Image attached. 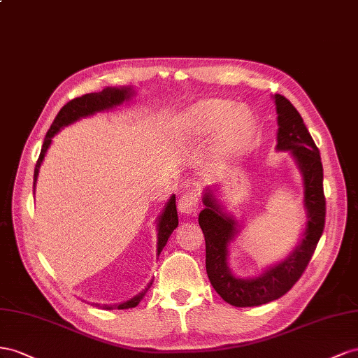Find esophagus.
Masks as SVG:
<instances>
[{
    "mask_svg": "<svg viewBox=\"0 0 358 358\" xmlns=\"http://www.w3.org/2000/svg\"><path fill=\"white\" fill-rule=\"evenodd\" d=\"M198 195L196 192H186L185 195L180 196L178 199V210L182 213V214H187V216H195L196 211H198Z\"/></svg>",
    "mask_w": 358,
    "mask_h": 358,
    "instance_id": "esophagus-1",
    "label": "esophagus"
}]
</instances>
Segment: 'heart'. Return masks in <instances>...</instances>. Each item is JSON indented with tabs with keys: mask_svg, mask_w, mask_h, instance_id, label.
Listing matches in <instances>:
<instances>
[{
	"mask_svg": "<svg viewBox=\"0 0 358 358\" xmlns=\"http://www.w3.org/2000/svg\"><path fill=\"white\" fill-rule=\"evenodd\" d=\"M227 141L238 145L250 135L253 120L248 110L229 100H206L193 106L181 120V131L185 136L210 135L227 126Z\"/></svg>",
	"mask_w": 358,
	"mask_h": 358,
	"instance_id": "heart-1",
	"label": "heart"
}]
</instances>
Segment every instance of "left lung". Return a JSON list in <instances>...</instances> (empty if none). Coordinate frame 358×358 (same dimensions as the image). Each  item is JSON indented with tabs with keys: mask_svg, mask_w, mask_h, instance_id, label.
<instances>
[{
	"mask_svg": "<svg viewBox=\"0 0 358 358\" xmlns=\"http://www.w3.org/2000/svg\"><path fill=\"white\" fill-rule=\"evenodd\" d=\"M278 109V150H291L304 177V206L308 223L300 246L275 267L257 279L244 280L231 274L227 258L228 243L234 238L237 223L220 211L213 193L203 195L199 227L206 237V268L213 288L220 297L236 308H252L280 299L301 278L318 246L325 224V196L322 187V163L320 150L303 122L299 110L280 94H274Z\"/></svg>",
	"mask_w": 358,
	"mask_h": 358,
	"instance_id": "left-lung-1",
	"label": "left lung"
}]
</instances>
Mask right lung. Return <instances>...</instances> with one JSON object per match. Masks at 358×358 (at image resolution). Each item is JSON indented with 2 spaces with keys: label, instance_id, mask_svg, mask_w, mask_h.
I'll return each instance as SVG.
<instances>
[{
  "label": "right lung",
  "instance_id": "1",
  "mask_svg": "<svg viewBox=\"0 0 358 358\" xmlns=\"http://www.w3.org/2000/svg\"><path fill=\"white\" fill-rule=\"evenodd\" d=\"M131 96V91L130 88H105L103 91H100V93H90V94H84L80 97L76 99H71L70 101L59 109V112L57 114L55 120L52 124H50V129L48 130V134L45 136L43 141V145H42V151H40V156L37 159L36 163V168H34V182H33V187L36 185V178H37V173H38V168H40V163H42L43 157H45V152L48 150V147L50 145V141H52V136L57 134V131L64 127L69 126L70 122H73L76 120H79L80 117H87L94 114V112L99 110H103L108 108H112L115 105L122 103V101L127 100ZM178 227V214H177V206H176V196H172L169 199V202L166 203V208L163 210L162 216L159 219V234H157V255H160L162 249L165 248V244L169 238V236L172 234V231ZM152 282H150L148 288L151 287ZM148 288H145L144 292H141L136 297H134L131 300L126 301V303H121L117 304L115 308L117 309H131V308H136L139 304V301L144 297V294L148 291ZM114 306H106V309H112Z\"/></svg>",
  "mask_w": 358,
  "mask_h": 358
}]
</instances>
